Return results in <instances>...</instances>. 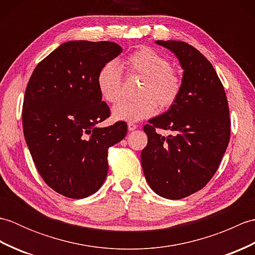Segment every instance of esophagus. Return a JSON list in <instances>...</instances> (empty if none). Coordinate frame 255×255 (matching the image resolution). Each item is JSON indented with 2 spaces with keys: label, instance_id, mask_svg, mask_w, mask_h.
<instances>
[{
  "label": "esophagus",
  "instance_id": "esophagus-1",
  "mask_svg": "<svg viewBox=\"0 0 255 255\" xmlns=\"http://www.w3.org/2000/svg\"><path fill=\"white\" fill-rule=\"evenodd\" d=\"M137 127H138V125L133 124V123H128V130L129 131L134 130V129H137Z\"/></svg>",
  "mask_w": 255,
  "mask_h": 255
}]
</instances>
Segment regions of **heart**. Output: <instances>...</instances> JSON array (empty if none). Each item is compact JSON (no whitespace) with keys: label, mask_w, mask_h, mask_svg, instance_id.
<instances>
[{"label":"heart","mask_w":255,"mask_h":255,"mask_svg":"<svg viewBox=\"0 0 255 255\" xmlns=\"http://www.w3.org/2000/svg\"><path fill=\"white\" fill-rule=\"evenodd\" d=\"M127 75L142 78L134 101H126L113 108V117L122 122H140L158 111L175 104L182 91V78L169 59L151 48L143 47L124 60ZM97 89L107 103L115 104L122 97L123 73L115 62H107L96 77Z\"/></svg>","instance_id":"obj_1"}]
</instances>
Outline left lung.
Instances as JSON below:
<instances>
[{
	"mask_svg": "<svg viewBox=\"0 0 255 255\" xmlns=\"http://www.w3.org/2000/svg\"><path fill=\"white\" fill-rule=\"evenodd\" d=\"M180 60L182 91L169 111L143 127L148 144L141 152L150 187L169 199L202 189L217 171L230 140L229 106L214 67L196 48L181 40H156ZM158 128L170 130L164 137Z\"/></svg>",
	"mask_w": 255,
	"mask_h": 255,
	"instance_id": "8db88e82",
	"label": "left lung"
}]
</instances>
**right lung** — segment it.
Instances as JSON below:
<instances>
[{
    "instance_id": "obj_1",
    "label": "right lung",
    "mask_w": 255,
    "mask_h": 255,
    "mask_svg": "<svg viewBox=\"0 0 255 255\" xmlns=\"http://www.w3.org/2000/svg\"><path fill=\"white\" fill-rule=\"evenodd\" d=\"M123 51L112 41H68L37 64L25 91L23 130L42 180L69 198H84L104 183L108 148L127 133L117 122L99 128L111 116L96 77Z\"/></svg>"
}]
</instances>
